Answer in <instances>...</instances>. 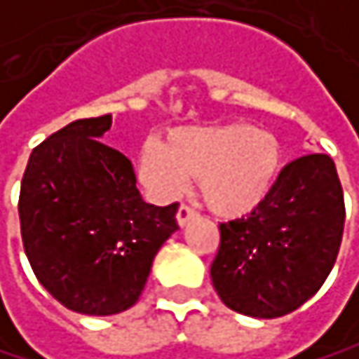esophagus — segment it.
Masks as SVG:
<instances>
[{
    "instance_id": "obj_1",
    "label": "esophagus",
    "mask_w": 359,
    "mask_h": 359,
    "mask_svg": "<svg viewBox=\"0 0 359 359\" xmlns=\"http://www.w3.org/2000/svg\"><path fill=\"white\" fill-rule=\"evenodd\" d=\"M196 217V208H191L189 204H181L178 206V212H176V221L178 225H187V221Z\"/></svg>"
}]
</instances>
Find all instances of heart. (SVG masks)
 <instances>
[{"label":"heart","instance_id":"b5f03b06","mask_svg":"<svg viewBox=\"0 0 359 359\" xmlns=\"http://www.w3.org/2000/svg\"><path fill=\"white\" fill-rule=\"evenodd\" d=\"M280 142L248 123L185 126L165 142L149 138L138 157L140 181L159 198L181 194L187 178H200L204 202L223 217L257 208L280 170Z\"/></svg>","mask_w":359,"mask_h":359}]
</instances>
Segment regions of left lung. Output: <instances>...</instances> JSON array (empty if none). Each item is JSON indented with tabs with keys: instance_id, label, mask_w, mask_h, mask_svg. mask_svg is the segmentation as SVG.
Listing matches in <instances>:
<instances>
[{
	"instance_id": "obj_1",
	"label": "left lung",
	"mask_w": 359,
	"mask_h": 359,
	"mask_svg": "<svg viewBox=\"0 0 359 359\" xmlns=\"http://www.w3.org/2000/svg\"><path fill=\"white\" fill-rule=\"evenodd\" d=\"M343 225L345 200L332 157L309 153L286 163L250 215L219 225L221 244L210 265L217 294L252 318L299 309L332 271Z\"/></svg>"
}]
</instances>
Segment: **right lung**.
I'll return each mask as SVG.
<instances>
[{"label": "right lung", "instance_id": "add662e5", "mask_svg": "<svg viewBox=\"0 0 359 359\" xmlns=\"http://www.w3.org/2000/svg\"><path fill=\"white\" fill-rule=\"evenodd\" d=\"M109 128L111 113L50 134L29 157L18 198L35 278L83 316L132 307L157 250L178 229V204L142 202L130 159L100 140Z\"/></svg>", "mask_w": 359, "mask_h": 359}]
</instances>
